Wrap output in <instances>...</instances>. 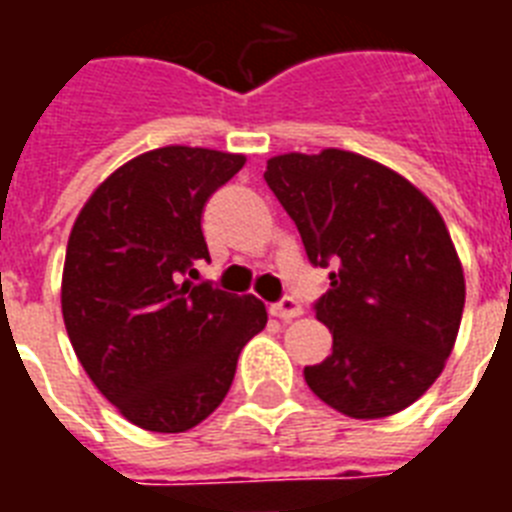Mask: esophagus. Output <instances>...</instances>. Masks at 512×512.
I'll list each match as a JSON object with an SVG mask.
<instances>
[{"label":"esophagus","mask_w":512,"mask_h":512,"mask_svg":"<svg viewBox=\"0 0 512 512\" xmlns=\"http://www.w3.org/2000/svg\"><path fill=\"white\" fill-rule=\"evenodd\" d=\"M300 313H303V305L297 303L295 297H284L281 303L271 305V316H276V319H281V321L297 319Z\"/></svg>","instance_id":"34e87169"}]
</instances>
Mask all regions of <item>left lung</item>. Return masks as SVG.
Returning a JSON list of instances; mask_svg holds the SVG:
<instances>
[{"label":"left lung","instance_id":"8db88e82","mask_svg":"<svg viewBox=\"0 0 512 512\" xmlns=\"http://www.w3.org/2000/svg\"><path fill=\"white\" fill-rule=\"evenodd\" d=\"M263 177L308 260L332 263L316 303L332 353L305 366L308 388L356 420L414 404L444 372L465 308L462 263L441 212L406 177L340 148L273 156Z\"/></svg>","mask_w":512,"mask_h":512}]
</instances>
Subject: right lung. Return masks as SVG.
Here are the masks:
<instances>
[{"label":"right lung","instance_id":"add662e5","mask_svg":"<svg viewBox=\"0 0 512 512\" xmlns=\"http://www.w3.org/2000/svg\"><path fill=\"white\" fill-rule=\"evenodd\" d=\"M247 156L164 146L122 164L92 191L66 247L60 305L95 388L143 430L183 433L231 388L265 305L193 284L209 260L201 212Z\"/></svg>","mask_w":512,"mask_h":512}]
</instances>
